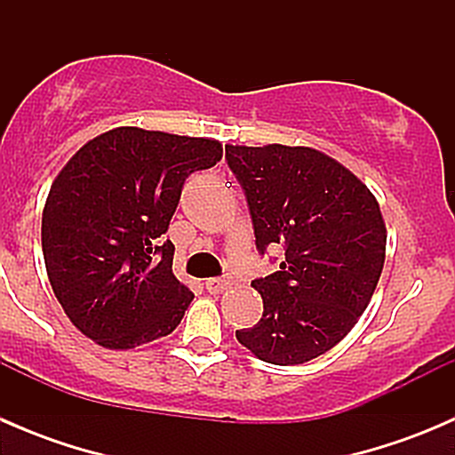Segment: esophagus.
<instances>
[{
    "label": "esophagus",
    "mask_w": 455,
    "mask_h": 455,
    "mask_svg": "<svg viewBox=\"0 0 455 455\" xmlns=\"http://www.w3.org/2000/svg\"><path fill=\"white\" fill-rule=\"evenodd\" d=\"M204 286H206V291L211 292V295H222V292H227L228 288L233 286V282L228 277H224V279H209V282H206Z\"/></svg>",
    "instance_id": "1"
}]
</instances>
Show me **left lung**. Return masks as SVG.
Listing matches in <instances>:
<instances>
[{"label": "left lung", "instance_id": "obj_1", "mask_svg": "<svg viewBox=\"0 0 455 455\" xmlns=\"http://www.w3.org/2000/svg\"><path fill=\"white\" fill-rule=\"evenodd\" d=\"M249 202L255 244H279L277 273L255 279L264 313L235 337L273 365L332 350L370 306L385 264L387 228L359 176L313 147L227 145Z\"/></svg>", "mask_w": 455, "mask_h": 455}]
</instances>
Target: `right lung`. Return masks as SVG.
Returning a JSON list of instances; mask_svg holds the SVG:
<instances>
[{
    "mask_svg": "<svg viewBox=\"0 0 455 455\" xmlns=\"http://www.w3.org/2000/svg\"><path fill=\"white\" fill-rule=\"evenodd\" d=\"M220 160V140L114 127L63 164L45 198L41 246L54 297L81 334L132 350L178 328L194 292L173 275L172 242L156 240L185 178Z\"/></svg>",
    "mask_w": 455,
    "mask_h": 455,
    "instance_id": "add662e5",
    "label": "right lung"
}]
</instances>
